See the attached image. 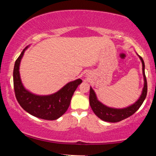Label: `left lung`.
<instances>
[{
  "label": "left lung",
  "instance_id": "left-lung-1",
  "mask_svg": "<svg viewBox=\"0 0 156 156\" xmlns=\"http://www.w3.org/2000/svg\"><path fill=\"white\" fill-rule=\"evenodd\" d=\"M142 63V70L143 76H144V85L143 88L142 93H141L140 98L138 101L133 103V105L127 107L125 108H113L107 107L106 105H103L101 102L98 101L97 99V97L94 90L90 87L89 91V104L94 114L98 116L100 119L105 122H117L126 118L130 117L135 113L136 111L140 108L141 104L145 100L147 92V79L144 73V62L141 56H139Z\"/></svg>",
  "mask_w": 156,
  "mask_h": 156
}]
</instances>
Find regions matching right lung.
Masks as SVG:
<instances>
[{
  "label": "right lung",
  "mask_w": 156,
  "mask_h": 156,
  "mask_svg": "<svg viewBox=\"0 0 156 156\" xmlns=\"http://www.w3.org/2000/svg\"><path fill=\"white\" fill-rule=\"evenodd\" d=\"M16 60L13 72L14 89L15 97L20 106L31 115L46 120L58 119L67 112L70 104L71 98L78 86L81 83V79L69 82L62 89L51 95L39 96L28 92L23 87L20 76V64L25 51Z\"/></svg>",
  "instance_id": "1"
}]
</instances>
